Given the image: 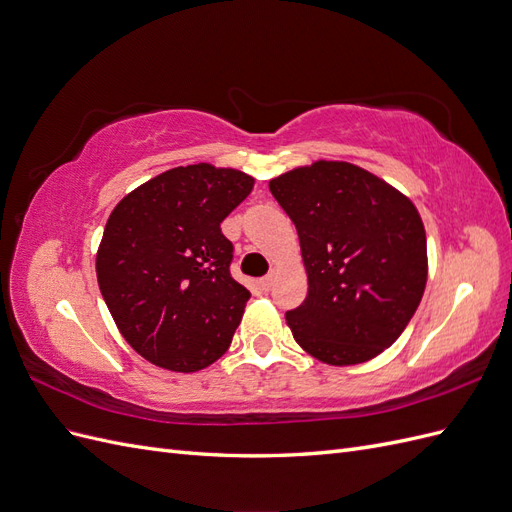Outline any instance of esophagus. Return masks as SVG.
<instances>
[{
    "instance_id": "1",
    "label": "esophagus",
    "mask_w": 512,
    "mask_h": 512,
    "mask_svg": "<svg viewBox=\"0 0 512 512\" xmlns=\"http://www.w3.org/2000/svg\"><path fill=\"white\" fill-rule=\"evenodd\" d=\"M273 284H275V273H269V275H265V277H262V280H260V286L265 288V290H271Z\"/></svg>"
}]
</instances>
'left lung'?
Segmentation results:
<instances>
[{"mask_svg":"<svg viewBox=\"0 0 512 512\" xmlns=\"http://www.w3.org/2000/svg\"><path fill=\"white\" fill-rule=\"evenodd\" d=\"M297 226L307 297L286 314L297 344L344 367L404 333L427 284V237L412 200L369 170L318 160L269 181Z\"/></svg>","mask_w":512,"mask_h":512,"instance_id":"obj_1","label":"left lung"}]
</instances>
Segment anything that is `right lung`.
Segmentation results:
<instances>
[{"mask_svg": "<svg viewBox=\"0 0 512 512\" xmlns=\"http://www.w3.org/2000/svg\"><path fill=\"white\" fill-rule=\"evenodd\" d=\"M252 188L237 168L177 166L108 215L98 286L119 333L149 363L192 374L228 350L252 294L230 277L220 224Z\"/></svg>", "mask_w": 512, "mask_h": 512, "instance_id": "obj_1", "label": "right lung"}]
</instances>
